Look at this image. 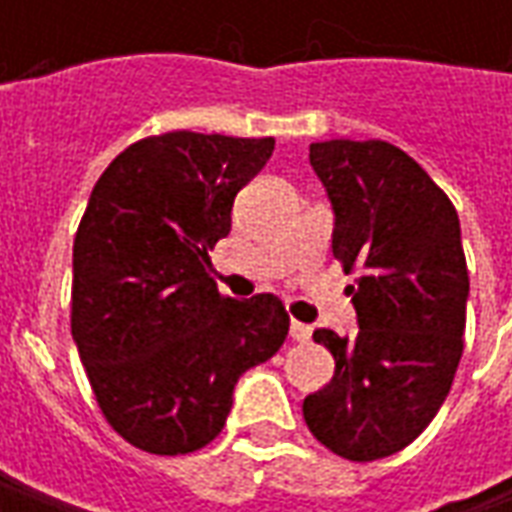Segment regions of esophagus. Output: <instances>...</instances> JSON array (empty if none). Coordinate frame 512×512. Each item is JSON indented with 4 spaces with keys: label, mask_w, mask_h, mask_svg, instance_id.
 I'll return each mask as SVG.
<instances>
[{
    "label": "esophagus",
    "mask_w": 512,
    "mask_h": 512,
    "mask_svg": "<svg viewBox=\"0 0 512 512\" xmlns=\"http://www.w3.org/2000/svg\"><path fill=\"white\" fill-rule=\"evenodd\" d=\"M290 337L296 340V343H307L312 337V329L307 326V323L301 321H290Z\"/></svg>",
    "instance_id": "obj_1"
}]
</instances>
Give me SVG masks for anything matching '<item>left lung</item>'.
I'll use <instances>...</instances> for the list:
<instances>
[{
	"mask_svg": "<svg viewBox=\"0 0 512 512\" xmlns=\"http://www.w3.org/2000/svg\"><path fill=\"white\" fill-rule=\"evenodd\" d=\"M332 202V252L356 310L354 337L315 329L334 378L304 397L312 436L348 461L408 447L450 395L463 354L469 271L450 197L400 147L370 139L310 145Z\"/></svg>",
	"mask_w": 512,
	"mask_h": 512,
	"instance_id": "obj_1",
	"label": "left lung"
}]
</instances>
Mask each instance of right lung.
Segmentation results:
<instances>
[{"label": "right lung", "mask_w": 512, "mask_h": 512, "mask_svg": "<svg viewBox=\"0 0 512 512\" xmlns=\"http://www.w3.org/2000/svg\"><path fill=\"white\" fill-rule=\"evenodd\" d=\"M274 139L147 136L95 183L73 241L71 332L109 425L153 455L222 433L233 389L288 337L274 293L224 299L211 252Z\"/></svg>", "instance_id": "obj_1"}]
</instances>
